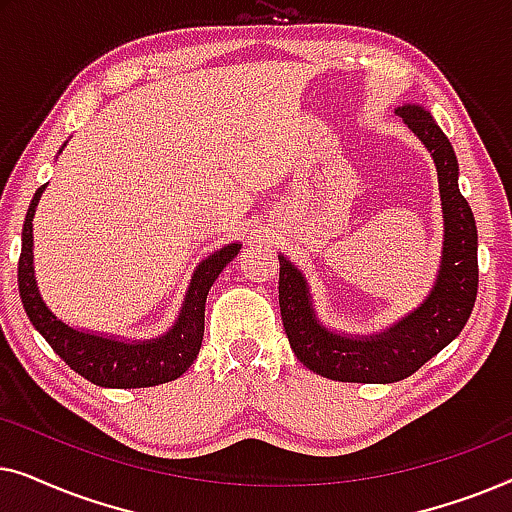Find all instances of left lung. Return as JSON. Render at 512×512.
<instances>
[{"instance_id": "obj_1", "label": "left lung", "mask_w": 512, "mask_h": 512, "mask_svg": "<svg viewBox=\"0 0 512 512\" xmlns=\"http://www.w3.org/2000/svg\"><path fill=\"white\" fill-rule=\"evenodd\" d=\"M396 114L422 139L436 163L445 226L440 270L424 303L387 331L342 335L317 319L305 275L289 258L279 256V310L291 349L303 366L328 380H405L457 338L478 296V228L459 191V163L450 139L419 104H403Z\"/></svg>"}]
</instances>
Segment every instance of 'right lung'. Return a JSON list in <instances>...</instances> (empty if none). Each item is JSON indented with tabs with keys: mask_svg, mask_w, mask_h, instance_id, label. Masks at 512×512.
<instances>
[{
	"mask_svg": "<svg viewBox=\"0 0 512 512\" xmlns=\"http://www.w3.org/2000/svg\"><path fill=\"white\" fill-rule=\"evenodd\" d=\"M46 186L37 188L27 209L23 223V247L18 261V289L20 300L30 317L32 326L44 335L53 352L76 370L88 382L109 389H139L156 387L184 375L191 363L198 359L202 335H205V303L207 293L221 275V270L233 261L242 244H228L205 258L193 272L179 319L165 335L153 340H121L114 335L88 333L81 328L67 326L55 317L41 298L37 279H34L32 256V219L37 212L39 198Z\"/></svg>",
	"mask_w": 512,
	"mask_h": 512,
	"instance_id": "1",
	"label": "right lung"
}]
</instances>
